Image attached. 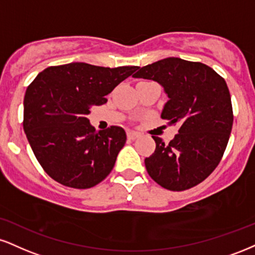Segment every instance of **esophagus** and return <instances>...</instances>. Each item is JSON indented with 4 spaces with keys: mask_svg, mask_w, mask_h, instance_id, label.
Returning <instances> with one entry per match:
<instances>
[{
    "mask_svg": "<svg viewBox=\"0 0 255 255\" xmlns=\"http://www.w3.org/2000/svg\"><path fill=\"white\" fill-rule=\"evenodd\" d=\"M127 136H128V139H130V140H135V139H137V137L140 136V134H139V133H136V131H128V133H127Z\"/></svg>",
    "mask_w": 255,
    "mask_h": 255,
    "instance_id": "obj_1",
    "label": "esophagus"
}]
</instances>
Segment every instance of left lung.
Instances as JSON below:
<instances>
[{"mask_svg":"<svg viewBox=\"0 0 255 255\" xmlns=\"http://www.w3.org/2000/svg\"><path fill=\"white\" fill-rule=\"evenodd\" d=\"M133 77L161 85L168 97L161 119L178 126V134L168 143L152 136L155 151L145 159L147 172L172 191L203 182L219 165L233 127L225 79L205 64L174 57L141 67Z\"/></svg>","mask_w":255,"mask_h":255,"instance_id":"left-lung-1","label":"left lung"}]
</instances>
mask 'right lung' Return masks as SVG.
I'll return each instance as SVG.
<instances>
[{"mask_svg": "<svg viewBox=\"0 0 255 255\" xmlns=\"http://www.w3.org/2000/svg\"><path fill=\"white\" fill-rule=\"evenodd\" d=\"M137 69L70 63L47 67L30 83L23 100V130L48 176L75 189L93 188L108 176L126 131L118 126L97 131L87 116Z\"/></svg>", "mask_w": 255, "mask_h": 255, "instance_id": "add662e5", "label": "right lung"}]
</instances>
